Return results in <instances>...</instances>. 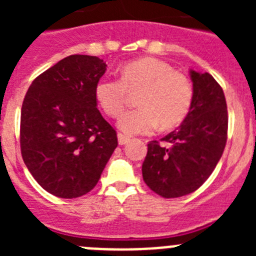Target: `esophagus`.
<instances>
[{
    "instance_id": "1",
    "label": "esophagus",
    "mask_w": 256,
    "mask_h": 256,
    "mask_svg": "<svg viewBox=\"0 0 256 256\" xmlns=\"http://www.w3.org/2000/svg\"><path fill=\"white\" fill-rule=\"evenodd\" d=\"M118 142H119V144H128V142H130V137L123 134V133H118Z\"/></svg>"
}]
</instances>
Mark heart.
I'll return each mask as SVG.
<instances>
[{
    "mask_svg": "<svg viewBox=\"0 0 256 256\" xmlns=\"http://www.w3.org/2000/svg\"><path fill=\"white\" fill-rule=\"evenodd\" d=\"M138 108L122 115L118 126L126 134H146L156 126L172 128L188 114L194 100L192 83L184 74L154 58L126 62L120 79L104 76L94 86V98L108 116L122 114L130 94H137Z\"/></svg>",
    "mask_w": 256,
    "mask_h": 256,
    "instance_id": "obj_1",
    "label": "heart"
}]
</instances>
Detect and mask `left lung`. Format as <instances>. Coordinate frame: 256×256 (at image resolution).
<instances>
[{"instance_id":"left-lung-1","label":"left lung","mask_w":256,"mask_h":256,"mask_svg":"<svg viewBox=\"0 0 256 256\" xmlns=\"http://www.w3.org/2000/svg\"><path fill=\"white\" fill-rule=\"evenodd\" d=\"M194 100L177 130L148 144L144 183L165 198L196 191L216 169L227 142L228 112L220 86L209 73L190 72Z\"/></svg>"}]
</instances>
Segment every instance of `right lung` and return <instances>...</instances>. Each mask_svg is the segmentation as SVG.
<instances>
[{
    "label": "right lung",
    "instance_id": "obj_1",
    "mask_svg": "<svg viewBox=\"0 0 256 256\" xmlns=\"http://www.w3.org/2000/svg\"><path fill=\"white\" fill-rule=\"evenodd\" d=\"M106 62L70 55L32 82L22 106L20 148L40 186L61 198L91 191L118 146L101 115L94 86Z\"/></svg>",
    "mask_w": 256,
    "mask_h": 256
}]
</instances>
